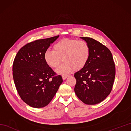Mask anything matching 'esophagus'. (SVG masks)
<instances>
[{"label": "esophagus", "instance_id": "1", "mask_svg": "<svg viewBox=\"0 0 131 131\" xmlns=\"http://www.w3.org/2000/svg\"><path fill=\"white\" fill-rule=\"evenodd\" d=\"M69 77V75H62V79H63V80H65V79H66V78H67Z\"/></svg>", "mask_w": 131, "mask_h": 131}]
</instances>
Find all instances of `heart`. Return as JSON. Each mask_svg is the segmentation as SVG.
Here are the masks:
<instances>
[{"mask_svg":"<svg viewBox=\"0 0 131 131\" xmlns=\"http://www.w3.org/2000/svg\"><path fill=\"white\" fill-rule=\"evenodd\" d=\"M90 56V46L86 41L66 38L56 43L53 51L47 50L44 58L47 65L53 69L58 68L63 60L64 62L57 71L60 74H67L73 69L79 71L84 68Z\"/></svg>","mask_w":131,"mask_h":131,"instance_id":"obj_1","label":"heart"}]
</instances>
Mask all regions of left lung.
I'll return each instance as SVG.
<instances>
[{
  "instance_id": "8db88e82",
  "label": "left lung",
  "mask_w": 131,
  "mask_h": 131,
  "mask_svg": "<svg viewBox=\"0 0 131 131\" xmlns=\"http://www.w3.org/2000/svg\"><path fill=\"white\" fill-rule=\"evenodd\" d=\"M90 48L85 67L75 73L77 96L87 105L101 102L112 91L115 76V66L112 53L105 46L88 37H80Z\"/></svg>"
}]
</instances>
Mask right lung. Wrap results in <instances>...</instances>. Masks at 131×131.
Instances as JSON below:
<instances>
[{"label":"right lung","mask_w":131,"mask_h":131,"mask_svg":"<svg viewBox=\"0 0 131 131\" xmlns=\"http://www.w3.org/2000/svg\"><path fill=\"white\" fill-rule=\"evenodd\" d=\"M59 35L26 44L19 50L12 66L17 91L30 106L41 108L52 101L63 82L47 65L44 54Z\"/></svg>","instance_id":"right-lung-1"}]
</instances>
